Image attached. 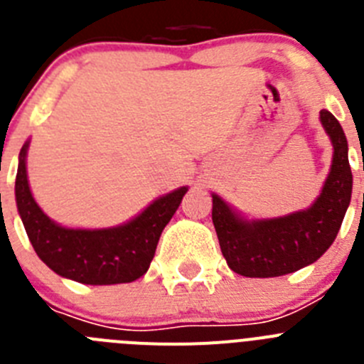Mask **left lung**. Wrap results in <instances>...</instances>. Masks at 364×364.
I'll return each instance as SVG.
<instances>
[{
  "mask_svg": "<svg viewBox=\"0 0 364 364\" xmlns=\"http://www.w3.org/2000/svg\"><path fill=\"white\" fill-rule=\"evenodd\" d=\"M321 122L333 144L332 171L323 193L310 210L288 217L247 222L213 195V218L222 255L228 266L244 277H281L319 259L336 240L352 197L348 142L330 111Z\"/></svg>",
  "mask_w": 364,
  "mask_h": 364,
  "instance_id": "left-lung-1",
  "label": "left lung"
}]
</instances>
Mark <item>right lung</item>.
<instances>
[{
	"label": "right lung",
	"mask_w": 364,
	"mask_h": 364,
	"mask_svg": "<svg viewBox=\"0 0 364 364\" xmlns=\"http://www.w3.org/2000/svg\"><path fill=\"white\" fill-rule=\"evenodd\" d=\"M21 147L16 175V204L34 252L62 277L82 284H120L142 277L153 260L164 228L188 188L160 197L131 222L109 230H67L50 220L32 198Z\"/></svg>",
	"instance_id": "right-lung-1"
}]
</instances>
